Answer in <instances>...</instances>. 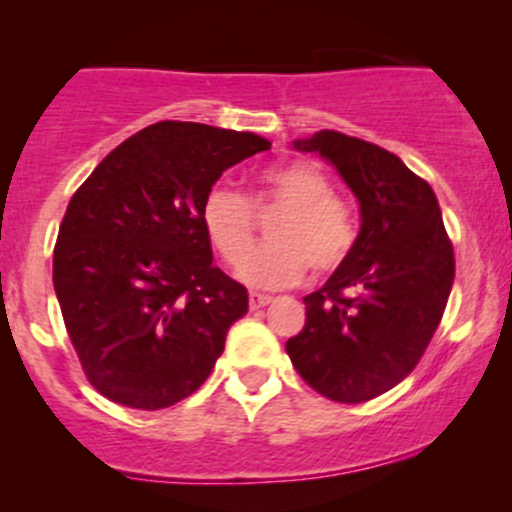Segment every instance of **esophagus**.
Returning a JSON list of instances; mask_svg holds the SVG:
<instances>
[{
  "label": "esophagus",
  "instance_id": "esophagus-1",
  "mask_svg": "<svg viewBox=\"0 0 512 512\" xmlns=\"http://www.w3.org/2000/svg\"><path fill=\"white\" fill-rule=\"evenodd\" d=\"M272 302L270 294H262V292H250V307L252 309H260V307H267V304Z\"/></svg>",
  "mask_w": 512,
  "mask_h": 512
}]
</instances>
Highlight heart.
<instances>
[{
    "label": "heart",
    "mask_w": 512,
    "mask_h": 512,
    "mask_svg": "<svg viewBox=\"0 0 512 512\" xmlns=\"http://www.w3.org/2000/svg\"><path fill=\"white\" fill-rule=\"evenodd\" d=\"M281 208L268 224L271 240L246 254L254 236V213ZM200 225L227 265L255 287L292 285L309 267L329 275L349 260L356 242L352 208L332 193V180L312 160H287L262 170L252 200L218 183L205 193Z\"/></svg>",
    "instance_id": "heart-1"
}]
</instances>
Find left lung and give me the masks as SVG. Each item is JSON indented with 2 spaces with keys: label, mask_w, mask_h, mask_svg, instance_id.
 <instances>
[{
  "label": "left lung",
  "mask_w": 512,
  "mask_h": 512,
  "mask_svg": "<svg viewBox=\"0 0 512 512\" xmlns=\"http://www.w3.org/2000/svg\"><path fill=\"white\" fill-rule=\"evenodd\" d=\"M292 146L337 168L361 227L349 260L304 297L307 319L285 349L314 391L361 404L394 389L426 352L453 287V245L436 193L399 156L339 131Z\"/></svg>",
  "instance_id": "8db88e82"
}]
</instances>
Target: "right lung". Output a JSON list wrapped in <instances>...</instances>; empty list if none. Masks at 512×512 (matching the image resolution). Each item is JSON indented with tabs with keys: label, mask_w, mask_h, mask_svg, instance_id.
<instances>
[{
	"label": "right lung",
	"mask_w": 512,
	"mask_h": 512,
	"mask_svg": "<svg viewBox=\"0 0 512 512\" xmlns=\"http://www.w3.org/2000/svg\"><path fill=\"white\" fill-rule=\"evenodd\" d=\"M255 133L160 121L113 148L66 208L54 289L91 386L158 411L203 386L247 289L213 265L200 205L220 175L270 151Z\"/></svg>",
	"instance_id": "1"
}]
</instances>
